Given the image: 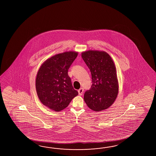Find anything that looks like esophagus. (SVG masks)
<instances>
[{
    "mask_svg": "<svg viewBox=\"0 0 156 156\" xmlns=\"http://www.w3.org/2000/svg\"><path fill=\"white\" fill-rule=\"evenodd\" d=\"M78 93L80 95H82L83 93V88H80L79 90H78Z\"/></svg>",
    "mask_w": 156,
    "mask_h": 156,
    "instance_id": "34e87169",
    "label": "esophagus"
}]
</instances>
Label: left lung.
<instances>
[{"instance_id":"8db88e82","label":"left lung","mask_w":156,"mask_h":156,"mask_svg":"<svg viewBox=\"0 0 156 156\" xmlns=\"http://www.w3.org/2000/svg\"><path fill=\"white\" fill-rule=\"evenodd\" d=\"M81 56L91 72L93 83L85 93L84 100L94 111L106 109L114 102L119 90L113 60L108 53L99 51H85Z\"/></svg>"}]
</instances>
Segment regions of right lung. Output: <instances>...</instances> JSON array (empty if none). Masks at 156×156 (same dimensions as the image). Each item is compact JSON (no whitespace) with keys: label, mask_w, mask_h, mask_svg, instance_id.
<instances>
[{"label":"right lung","mask_w":156,"mask_h":156,"mask_svg":"<svg viewBox=\"0 0 156 156\" xmlns=\"http://www.w3.org/2000/svg\"><path fill=\"white\" fill-rule=\"evenodd\" d=\"M77 52H65L47 60L38 71L36 88L44 105L60 112L69 105L78 92L73 89L68 70L77 56Z\"/></svg>","instance_id":"1"}]
</instances>
